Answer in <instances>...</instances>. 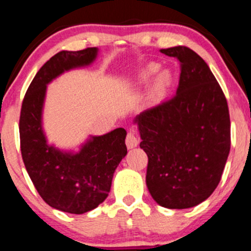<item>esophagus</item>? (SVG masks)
Segmentation results:
<instances>
[{
	"label": "esophagus",
	"mask_w": 251,
	"mask_h": 251,
	"mask_svg": "<svg viewBox=\"0 0 251 251\" xmlns=\"http://www.w3.org/2000/svg\"><path fill=\"white\" fill-rule=\"evenodd\" d=\"M126 144L128 147V149H132V148H136L138 145V138L136 137L134 132H128L126 138Z\"/></svg>",
	"instance_id": "1"
}]
</instances>
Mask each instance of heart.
<instances>
[{
	"label": "heart",
	"instance_id": "b5f03b06",
	"mask_svg": "<svg viewBox=\"0 0 251 251\" xmlns=\"http://www.w3.org/2000/svg\"><path fill=\"white\" fill-rule=\"evenodd\" d=\"M160 66L156 63H151L144 67L138 74V82L144 85L151 80V78L158 72ZM171 85V75L169 71H160V72L154 76L152 83H151V95L153 98H162L165 95L166 91Z\"/></svg>",
	"mask_w": 251,
	"mask_h": 251
}]
</instances>
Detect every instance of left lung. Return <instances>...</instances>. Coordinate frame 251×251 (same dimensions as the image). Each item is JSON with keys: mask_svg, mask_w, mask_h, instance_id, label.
<instances>
[{"mask_svg": "<svg viewBox=\"0 0 251 251\" xmlns=\"http://www.w3.org/2000/svg\"><path fill=\"white\" fill-rule=\"evenodd\" d=\"M160 52L180 61L177 94L135 117L148 154L147 186L158 205L191 208L220 182L230 150L229 110L205 60L186 46Z\"/></svg>", "mask_w": 251, "mask_h": 251, "instance_id": "obj_1", "label": "left lung"}]
</instances>
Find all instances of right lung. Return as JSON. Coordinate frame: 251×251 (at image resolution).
<instances>
[{
    "instance_id": "obj_1",
    "label": "right lung",
    "mask_w": 251,
    "mask_h": 251,
    "mask_svg": "<svg viewBox=\"0 0 251 251\" xmlns=\"http://www.w3.org/2000/svg\"><path fill=\"white\" fill-rule=\"evenodd\" d=\"M98 52V48H88L54 54L37 72L21 109V152L29 177L49 206L71 214H83L103 202L126 154L123 128L91 136L78 152L50 145L43 130L46 86L66 71L91 65Z\"/></svg>"
}]
</instances>
